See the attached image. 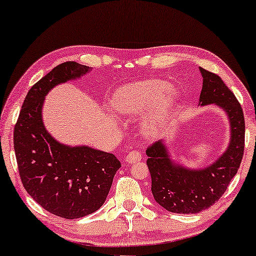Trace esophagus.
Instances as JSON below:
<instances>
[{
	"instance_id": "1",
	"label": "esophagus",
	"mask_w": 256,
	"mask_h": 256,
	"mask_svg": "<svg viewBox=\"0 0 256 256\" xmlns=\"http://www.w3.org/2000/svg\"><path fill=\"white\" fill-rule=\"evenodd\" d=\"M140 158H142V154H140V150H132L130 153L128 154L127 156L124 158V162L126 163H135L137 161H140Z\"/></svg>"
}]
</instances>
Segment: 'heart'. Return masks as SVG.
<instances>
[{"mask_svg": "<svg viewBox=\"0 0 256 256\" xmlns=\"http://www.w3.org/2000/svg\"><path fill=\"white\" fill-rule=\"evenodd\" d=\"M156 104L143 119L142 132L145 136L156 138L164 130L171 106L178 98V90L174 87H168L162 80H146L128 84L121 87L112 96V108L120 114H137L140 111Z\"/></svg>", "mask_w": 256, "mask_h": 256, "instance_id": "obj_1", "label": "heart"}]
</instances>
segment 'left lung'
Segmentation results:
<instances>
[{
  "label": "left lung",
  "mask_w": 256,
  "mask_h": 256,
  "mask_svg": "<svg viewBox=\"0 0 256 256\" xmlns=\"http://www.w3.org/2000/svg\"><path fill=\"white\" fill-rule=\"evenodd\" d=\"M203 77L200 106L222 108L230 124L227 150L211 166L190 169L170 158L163 140L146 150L154 200L174 213H198L218 202L240 169L245 143L244 113L237 98L218 74L200 68Z\"/></svg>",
  "instance_id": "obj_1"
}]
</instances>
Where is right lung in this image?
Wrapping results in <instances>:
<instances>
[{"label":"right lung","instance_id":"add662e5","mask_svg":"<svg viewBox=\"0 0 256 256\" xmlns=\"http://www.w3.org/2000/svg\"><path fill=\"white\" fill-rule=\"evenodd\" d=\"M90 71L74 61L56 66L28 92L14 126V152L24 190L44 210L64 219L98 211L121 166L111 153L58 142L42 118L45 96L53 87Z\"/></svg>","mask_w":256,"mask_h":256}]
</instances>
